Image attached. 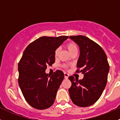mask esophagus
Here are the masks:
<instances>
[{
    "mask_svg": "<svg viewBox=\"0 0 120 120\" xmlns=\"http://www.w3.org/2000/svg\"><path fill=\"white\" fill-rule=\"evenodd\" d=\"M64 78L65 79H68V77H69V74L67 73H64Z\"/></svg>",
    "mask_w": 120,
    "mask_h": 120,
    "instance_id": "obj_1",
    "label": "esophagus"
}]
</instances>
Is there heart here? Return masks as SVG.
I'll return each instance as SVG.
<instances>
[{
	"instance_id": "heart-1",
	"label": "heart",
	"mask_w": 120,
	"mask_h": 120,
	"mask_svg": "<svg viewBox=\"0 0 120 120\" xmlns=\"http://www.w3.org/2000/svg\"><path fill=\"white\" fill-rule=\"evenodd\" d=\"M66 48L68 49V51H69L70 53H71L73 51H76V50H78V48H77L76 45L73 42H68V44H66ZM59 54V49H57L56 50H55L54 51V56L56 57L58 56V55Z\"/></svg>"
}]
</instances>
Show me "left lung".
<instances>
[{
	"label": "left lung",
	"mask_w": 120,
	"mask_h": 120,
	"mask_svg": "<svg viewBox=\"0 0 120 120\" xmlns=\"http://www.w3.org/2000/svg\"><path fill=\"white\" fill-rule=\"evenodd\" d=\"M69 38L80 49L76 72L84 75L80 80L72 76L69 77L71 82L69 95L73 103L77 106L89 107L98 100L105 88L109 64L105 52L95 42L83 35Z\"/></svg>",
	"instance_id": "8db88e82"
}]
</instances>
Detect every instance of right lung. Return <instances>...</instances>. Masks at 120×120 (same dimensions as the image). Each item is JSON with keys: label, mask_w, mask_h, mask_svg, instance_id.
I'll list each match as a JSON object with an SVG mask.
<instances>
[{"label": "right lung", "mask_w": 120, "mask_h": 120, "mask_svg": "<svg viewBox=\"0 0 120 120\" xmlns=\"http://www.w3.org/2000/svg\"><path fill=\"white\" fill-rule=\"evenodd\" d=\"M68 38L42 37L23 51L18 63V83L25 100L35 109H47L54 102L64 75L57 70L50 76L45 70L55 62V50Z\"/></svg>", "instance_id": "obj_1"}]
</instances>
